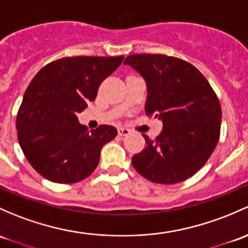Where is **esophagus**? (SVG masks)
Wrapping results in <instances>:
<instances>
[{
  "instance_id": "esophagus-1",
  "label": "esophagus",
  "mask_w": 248,
  "mask_h": 248,
  "mask_svg": "<svg viewBox=\"0 0 248 248\" xmlns=\"http://www.w3.org/2000/svg\"><path fill=\"white\" fill-rule=\"evenodd\" d=\"M131 131L127 128H119L117 129V134L120 135V137H126V135H128Z\"/></svg>"
}]
</instances>
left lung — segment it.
Here are the masks:
<instances>
[{
    "instance_id": "1",
    "label": "left lung",
    "mask_w": 248,
    "mask_h": 248,
    "mask_svg": "<svg viewBox=\"0 0 248 248\" xmlns=\"http://www.w3.org/2000/svg\"><path fill=\"white\" fill-rule=\"evenodd\" d=\"M146 82L145 111L163 121L155 140L132 157L153 183L176 184L194 176L217 145L221 106L205 77L190 62L164 54H132L124 62Z\"/></svg>"
}]
</instances>
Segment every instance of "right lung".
I'll return each instance as SVG.
<instances>
[{"instance_id": "add662e5", "label": "right lung", "mask_w": 248, "mask_h": 248, "mask_svg": "<svg viewBox=\"0 0 248 248\" xmlns=\"http://www.w3.org/2000/svg\"><path fill=\"white\" fill-rule=\"evenodd\" d=\"M124 61L120 57H66L44 66L28 85L16 117L19 144L33 169L54 183H77L100 163L116 137L113 126L89 132L77 114L95 101L98 87Z\"/></svg>"}]
</instances>
